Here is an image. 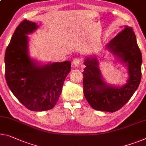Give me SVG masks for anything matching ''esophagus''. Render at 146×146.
Returning <instances> with one entry per match:
<instances>
[{"mask_svg":"<svg viewBox=\"0 0 146 146\" xmlns=\"http://www.w3.org/2000/svg\"><path fill=\"white\" fill-rule=\"evenodd\" d=\"M80 62H81V59H80V58L76 57V58H75L73 60L72 63H73L74 65H75V66H78V65H79V64L80 63Z\"/></svg>","mask_w":146,"mask_h":146,"instance_id":"34e87169","label":"esophagus"}]
</instances>
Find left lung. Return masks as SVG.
I'll return each instance as SVG.
<instances>
[{"label":"left lung","mask_w":146,"mask_h":146,"mask_svg":"<svg viewBox=\"0 0 146 146\" xmlns=\"http://www.w3.org/2000/svg\"><path fill=\"white\" fill-rule=\"evenodd\" d=\"M106 49L127 67V83L122 86L108 84L102 76L97 58L91 55L84 60V94L93 109L114 112L124 106L138 89L142 78V57L136 35L128 26L106 45Z\"/></svg>","instance_id":"left-lung-1"}]
</instances>
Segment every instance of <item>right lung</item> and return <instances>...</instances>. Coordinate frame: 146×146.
I'll return each mask as SVG.
<instances>
[{
	"label": "right lung",
	"instance_id": "add662e5",
	"mask_svg": "<svg viewBox=\"0 0 146 146\" xmlns=\"http://www.w3.org/2000/svg\"><path fill=\"white\" fill-rule=\"evenodd\" d=\"M25 19L15 29L5 53L8 86L27 108L40 111L52 109L59 100L71 62L41 64L29 55V37L38 28Z\"/></svg>",
	"mask_w": 146,
	"mask_h": 146
}]
</instances>
